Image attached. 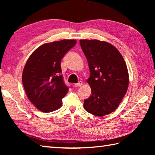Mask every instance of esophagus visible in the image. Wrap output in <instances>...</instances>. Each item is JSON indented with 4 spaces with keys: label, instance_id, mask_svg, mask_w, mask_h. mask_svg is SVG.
I'll list each match as a JSON object with an SVG mask.
<instances>
[{
    "label": "esophagus",
    "instance_id": "esophagus-1",
    "mask_svg": "<svg viewBox=\"0 0 155 155\" xmlns=\"http://www.w3.org/2000/svg\"><path fill=\"white\" fill-rule=\"evenodd\" d=\"M82 84H83V83H82V82L81 81V82H79V83H76V84H74V87H81Z\"/></svg>",
    "mask_w": 155,
    "mask_h": 155
}]
</instances>
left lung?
I'll use <instances>...</instances> for the list:
<instances>
[{
  "label": "left lung",
  "mask_w": 155,
  "mask_h": 155,
  "mask_svg": "<svg viewBox=\"0 0 155 155\" xmlns=\"http://www.w3.org/2000/svg\"><path fill=\"white\" fill-rule=\"evenodd\" d=\"M82 50L90 69L87 80L90 97L84 101L88 113L103 117L116 110L127 93L128 73L120 52L108 42L80 40Z\"/></svg>",
  "instance_id": "left-lung-1"
}]
</instances>
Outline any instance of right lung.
<instances>
[{"mask_svg":"<svg viewBox=\"0 0 155 155\" xmlns=\"http://www.w3.org/2000/svg\"><path fill=\"white\" fill-rule=\"evenodd\" d=\"M77 43L62 40L41 45L32 52L23 70L22 80L28 99L39 110L58 109L68 87L64 81L61 61Z\"/></svg>","mask_w":155,"mask_h":155,"instance_id":"obj_1","label":"right lung"}]
</instances>
